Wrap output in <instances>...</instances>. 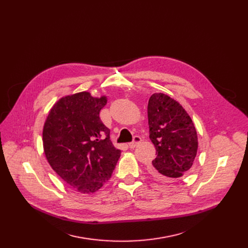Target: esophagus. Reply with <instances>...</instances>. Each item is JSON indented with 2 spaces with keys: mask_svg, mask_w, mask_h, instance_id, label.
Instances as JSON below:
<instances>
[{
  "mask_svg": "<svg viewBox=\"0 0 248 248\" xmlns=\"http://www.w3.org/2000/svg\"><path fill=\"white\" fill-rule=\"evenodd\" d=\"M140 141H141V139H140V137H138V136H137V137H134V138H133V141H132V142H130V143L128 144V146H129V148H131V149H132V148L136 147V146H137Z\"/></svg>",
  "mask_w": 248,
  "mask_h": 248,
  "instance_id": "1",
  "label": "esophagus"
}]
</instances>
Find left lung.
Wrapping results in <instances>:
<instances>
[{"instance_id": "8db88e82", "label": "left lung", "mask_w": 248, "mask_h": 248, "mask_svg": "<svg viewBox=\"0 0 248 248\" xmlns=\"http://www.w3.org/2000/svg\"><path fill=\"white\" fill-rule=\"evenodd\" d=\"M149 139L156 149L151 174L164 181L184 176L194 164L198 136L185 108L163 93H154L148 101Z\"/></svg>"}]
</instances>
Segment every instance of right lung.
I'll use <instances>...</instances> for the list:
<instances>
[{
  "mask_svg": "<svg viewBox=\"0 0 248 248\" xmlns=\"http://www.w3.org/2000/svg\"><path fill=\"white\" fill-rule=\"evenodd\" d=\"M107 97L80 92L59 99L43 125L46 159L56 174L75 191L93 194L109 180L121 156L109 140L100 110Z\"/></svg>",
  "mask_w": 248,
  "mask_h": 248,
  "instance_id": "1",
  "label": "right lung"
}]
</instances>
